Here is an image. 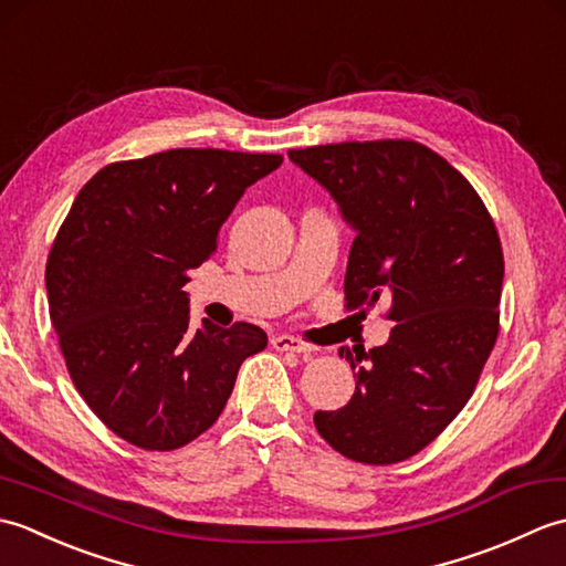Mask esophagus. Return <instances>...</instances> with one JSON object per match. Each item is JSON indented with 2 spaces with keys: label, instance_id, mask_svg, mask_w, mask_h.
Wrapping results in <instances>:
<instances>
[{
  "label": "esophagus",
  "instance_id": "1",
  "mask_svg": "<svg viewBox=\"0 0 566 566\" xmlns=\"http://www.w3.org/2000/svg\"><path fill=\"white\" fill-rule=\"evenodd\" d=\"M272 347H274V350H280V353H298V355H306V353L314 350V347H311L308 343L294 338V335H274Z\"/></svg>",
  "mask_w": 566,
  "mask_h": 566
}]
</instances>
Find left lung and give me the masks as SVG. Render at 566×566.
<instances>
[{"instance_id": "left-lung-1", "label": "left lung", "mask_w": 566, "mask_h": 566, "mask_svg": "<svg viewBox=\"0 0 566 566\" xmlns=\"http://www.w3.org/2000/svg\"><path fill=\"white\" fill-rule=\"evenodd\" d=\"M355 231L347 308L389 298L381 347H340L357 377L338 411L314 423L333 450L365 464L408 460L452 423L499 335L503 252L472 185L413 140L290 150ZM359 311V314H363Z\"/></svg>"}]
</instances>
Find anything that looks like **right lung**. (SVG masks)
Here are the masks:
<instances>
[{
	"label": "right lung",
	"mask_w": 566,
	"mask_h": 566,
	"mask_svg": "<svg viewBox=\"0 0 566 566\" xmlns=\"http://www.w3.org/2000/svg\"><path fill=\"white\" fill-rule=\"evenodd\" d=\"M282 155L177 148L106 165L72 203L45 264L51 323L102 423L143 450H177L221 416L252 323L189 328L187 272L207 262L250 185Z\"/></svg>",
	"instance_id": "obj_1"
}]
</instances>
